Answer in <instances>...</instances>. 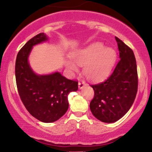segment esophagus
<instances>
[{
    "instance_id": "esophagus-1",
    "label": "esophagus",
    "mask_w": 152,
    "mask_h": 152,
    "mask_svg": "<svg viewBox=\"0 0 152 152\" xmlns=\"http://www.w3.org/2000/svg\"><path fill=\"white\" fill-rule=\"evenodd\" d=\"M85 86H86V83H85V81H81L78 82V88H79V89H82V88H83Z\"/></svg>"
}]
</instances>
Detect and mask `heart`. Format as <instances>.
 Masks as SVG:
<instances>
[{"mask_svg": "<svg viewBox=\"0 0 152 152\" xmlns=\"http://www.w3.org/2000/svg\"><path fill=\"white\" fill-rule=\"evenodd\" d=\"M70 57L77 65L83 66V72L88 79L99 81L111 72L116 61V52L114 48L96 42L72 52ZM73 62L67 60L65 65L69 70L77 71V66Z\"/></svg>", "mask_w": 152, "mask_h": 152, "instance_id": "heart-1", "label": "heart"}]
</instances>
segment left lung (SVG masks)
I'll use <instances>...</instances> for the list:
<instances>
[{
	"label": "left lung",
	"instance_id": "8db88e82",
	"mask_svg": "<svg viewBox=\"0 0 152 152\" xmlns=\"http://www.w3.org/2000/svg\"><path fill=\"white\" fill-rule=\"evenodd\" d=\"M115 38L120 61L106 81L91 86L94 91L91 111L97 119L105 123H114L128 112L138 88L137 62L133 50L119 38Z\"/></svg>",
	"mask_w": 152,
	"mask_h": 152
}]
</instances>
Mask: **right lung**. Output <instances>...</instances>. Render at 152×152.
I'll list each match as a JSON object with an SVG mask.
<instances>
[{
    "mask_svg": "<svg viewBox=\"0 0 152 152\" xmlns=\"http://www.w3.org/2000/svg\"><path fill=\"white\" fill-rule=\"evenodd\" d=\"M48 40L39 34L19 50L15 61V80L18 94L26 109L34 117L51 123L64 116L69 109L68 95L78 90V82L69 80L59 72L39 75L31 69L28 57L33 47Z\"/></svg>",
    "mask_w": 152,
    "mask_h": 152,
    "instance_id": "right-lung-1",
    "label": "right lung"
}]
</instances>
